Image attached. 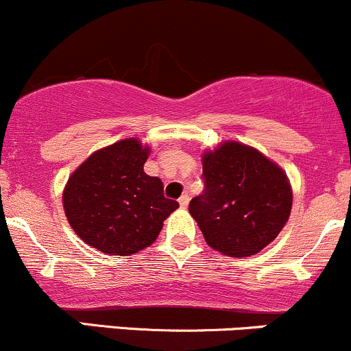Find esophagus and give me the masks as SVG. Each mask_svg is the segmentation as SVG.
I'll return each mask as SVG.
<instances>
[{
  "label": "esophagus",
  "mask_w": 351,
  "mask_h": 351,
  "mask_svg": "<svg viewBox=\"0 0 351 351\" xmlns=\"http://www.w3.org/2000/svg\"><path fill=\"white\" fill-rule=\"evenodd\" d=\"M178 202H180V206L186 208L188 203H190V196H188V195H182V196H180Z\"/></svg>",
  "instance_id": "obj_1"
}]
</instances>
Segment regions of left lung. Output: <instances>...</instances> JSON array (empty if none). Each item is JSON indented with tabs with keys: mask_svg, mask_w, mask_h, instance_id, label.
Listing matches in <instances>:
<instances>
[{
	"mask_svg": "<svg viewBox=\"0 0 351 351\" xmlns=\"http://www.w3.org/2000/svg\"><path fill=\"white\" fill-rule=\"evenodd\" d=\"M203 195L190 202L206 243L226 256H252L271 243L290 218L287 173L252 146L223 141L203 153Z\"/></svg>",
	"mask_w": 351,
	"mask_h": 351,
	"instance_id": "obj_1",
	"label": "left lung"
}]
</instances>
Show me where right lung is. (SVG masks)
Listing matches in <instances>:
<instances>
[{"mask_svg":"<svg viewBox=\"0 0 351 351\" xmlns=\"http://www.w3.org/2000/svg\"><path fill=\"white\" fill-rule=\"evenodd\" d=\"M149 148L126 138L88 156L69 176L63 208L80 238L108 255H133L156 240L178 208L143 171Z\"/></svg>","mask_w":351,"mask_h":351,"instance_id":"right-lung-1","label":"right lung"}]
</instances>
